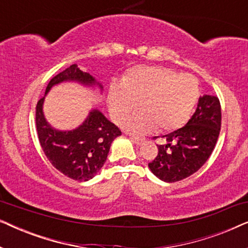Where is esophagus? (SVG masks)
<instances>
[{"instance_id":"esophagus-1","label":"esophagus","mask_w":248,"mask_h":248,"mask_svg":"<svg viewBox=\"0 0 248 248\" xmlns=\"http://www.w3.org/2000/svg\"><path fill=\"white\" fill-rule=\"evenodd\" d=\"M131 140L133 141L137 145H140V144H142L144 142L143 139H140V138H138V137H131Z\"/></svg>"}]
</instances>
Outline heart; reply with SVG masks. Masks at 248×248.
<instances>
[{"label": "heart", "mask_w": 248, "mask_h": 248, "mask_svg": "<svg viewBox=\"0 0 248 248\" xmlns=\"http://www.w3.org/2000/svg\"><path fill=\"white\" fill-rule=\"evenodd\" d=\"M199 96V82L193 76H179L164 66H139L126 74L123 83L110 87L108 106L114 121L122 123L139 104L140 113L124 124L132 133L142 134L154 127L171 132L189 120Z\"/></svg>", "instance_id": "obj_1"}]
</instances>
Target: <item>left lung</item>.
Returning a JSON list of instances; mask_svg holds the SVG:
<instances>
[{"label":"left lung","instance_id":"1","mask_svg":"<svg viewBox=\"0 0 248 248\" xmlns=\"http://www.w3.org/2000/svg\"><path fill=\"white\" fill-rule=\"evenodd\" d=\"M221 127V106L218 97H200L198 108L185 126L162 135L166 143L149 162L152 174L161 181H182L199 170L211 155Z\"/></svg>","mask_w":248,"mask_h":248}]
</instances>
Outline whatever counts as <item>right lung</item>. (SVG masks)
<instances>
[{
	"label": "right lung",
	"mask_w": 248,
	"mask_h": 248,
	"mask_svg": "<svg viewBox=\"0 0 248 248\" xmlns=\"http://www.w3.org/2000/svg\"><path fill=\"white\" fill-rule=\"evenodd\" d=\"M76 81L83 86H98L101 83L89 73L83 72L73 64L53 78L46 88L45 94L55 84ZM45 97L36 106V126L44 154L57 170L79 182L93 178L106 162L110 144L122 132L98 109H91L80 126L71 131H59L50 126L43 111Z\"/></svg>",
	"instance_id": "right-lung-1"
}]
</instances>
